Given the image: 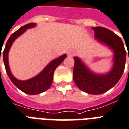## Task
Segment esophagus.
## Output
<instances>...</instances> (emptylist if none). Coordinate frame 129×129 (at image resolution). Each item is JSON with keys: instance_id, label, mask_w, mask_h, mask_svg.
<instances>
[{"instance_id": "34e87169", "label": "esophagus", "mask_w": 129, "mask_h": 129, "mask_svg": "<svg viewBox=\"0 0 129 129\" xmlns=\"http://www.w3.org/2000/svg\"><path fill=\"white\" fill-rule=\"evenodd\" d=\"M75 54V51L74 49H69L68 51V56H73Z\"/></svg>"}]
</instances>
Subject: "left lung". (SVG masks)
<instances>
[{
  "label": "left lung",
  "mask_w": 129,
  "mask_h": 129,
  "mask_svg": "<svg viewBox=\"0 0 129 129\" xmlns=\"http://www.w3.org/2000/svg\"><path fill=\"white\" fill-rule=\"evenodd\" d=\"M92 29L97 42L108 47L113 52L112 67L107 73H96L79 57L75 56L73 80L82 91L89 94L99 95L112 89L120 80L125 68L126 52L121 39L115 33L101 26L92 27Z\"/></svg>",
  "instance_id": "1"
}]
</instances>
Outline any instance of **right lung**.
I'll return each instance as SVG.
<instances>
[{"label": "right lung", "mask_w": 129, "mask_h": 129, "mask_svg": "<svg viewBox=\"0 0 129 129\" xmlns=\"http://www.w3.org/2000/svg\"><path fill=\"white\" fill-rule=\"evenodd\" d=\"M36 26V24H35V23L26 24L24 26L21 27L19 30L15 31L14 33H12L11 36L9 38L8 42L5 45V47L3 51V61H4V64H5V70H6L8 77H10L12 82L21 91L26 93L27 94H30V95L39 94V93L45 91L46 90L49 89L52 83L54 72L56 70V68L63 61L65 58L67 57V55L64 54L63 55L58 56V58L52 60V61L46 66V67L39 74H38L36 76L32 77L30 79H28L27 80H17L16 77H14L13 75L12 74L10 66H9V62H8L9 51L15 40L20 36L21 35L25 33L27 29L32 28Z\"/></svg>", "instance_id": "obj_1"}]
</instances>
